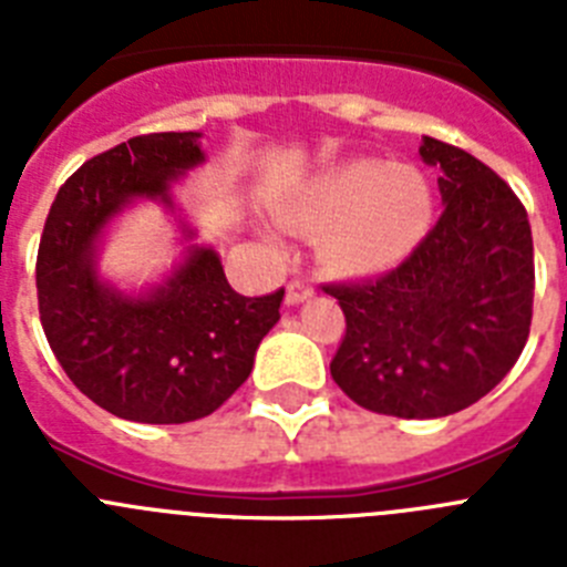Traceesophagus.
<instances>
[{"instance_id":"34e87169","label":"esophagus","mask_w":567,"mask_h":567,"mask_svg":"<svg viewBox=\"0 0 567 567\" xmlns=\"http://www.w3.org/2000/svg\"><path fill=\"white\" fill-rule=\"evenodd\" d=\"M312 298V284L303 278H295L289 280V287H287V303L289 307H295V303H300V300H307Z\"/></svg>"}]
</instances>
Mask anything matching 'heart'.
<instances>
[{
  "instance_id": "heart-1",
  "label": "heart",
  "mask_w": 567,
  "mask_h": 567,
  "mask_svg": "<svg viewBox=\"0 0 567 567\" xmlns=\"http://www.w3.org/2000/svg\"><path fill=\"white\" fill-rule=\"evenodd\" d=\"M432 189L420 173L385 162L340 164L300 189L287 213L295 227L332 224L323 255L358 272L394 267L417 247L432 224Z\"/></svg>"
}]
</instances>
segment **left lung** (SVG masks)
<instances>
[{"label":"left lung","mask_w":567,"mask_h":567,"mask_svg":"<svg viewBox=\"0 0 567 567\" xmlns=\"http://www.w3.org/2000/svg\"><path fill=\"white\" fill-rule=\"evenodd\" d=\"M445 209L398 267L327 284L346 332L332 378L358 405L445 417L494 389L523 354L534 315V240L514 189L454 144L423 138Z\"/></svg>","instance_id":"obj_1"}]
</instances>
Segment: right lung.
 Returning <instances> with one entry per match:
<instances>
[{"instance_id": "right-lung-1", "label": "right lung", "mask_w": 567, "mask_h": 567, "mask_svg": "<svg viewBox=\"0 0 567 567\" xmlns=\"http://www.w3.org/2000/svg\"><path fill=\"white\" fill-rule=\"evenodd\" d=\"M198 133H147L93 155L59 187L37 255L44 338L79 392L135 423H189L227 403L278 323L284 289L244 298L213 249H189L147 298L104 287L93 247L133 198L169 204V182L202 162Z\"/></svg>"}]
</instances>
